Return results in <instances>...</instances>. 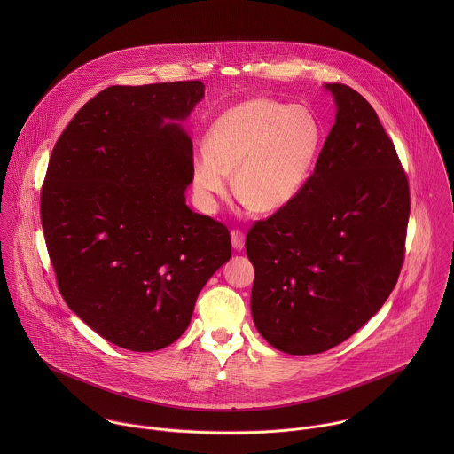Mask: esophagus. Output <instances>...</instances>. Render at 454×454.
<instances>
[{
	"instance_id": "obj_1",
	"label": "esophagus",
	"mask_w": 454,
	"mask_h": 454,
	"mask_svg": "<svg viewBox=\"0 0 454 454\" xmlns=\"http://www.w3.org/2000/svg\"><path fill=\"white\" fill-rule=\"evenodd\" d=\"M231 238H232V248L238 250V252H241V250L245 248V234H243V231L234 229V231L231 232Z\"/></svg>"
}]
</instances>
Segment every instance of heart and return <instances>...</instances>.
<instances>
[{
    "instance_id": "b5f03b06",
    "label": "heart",
    "mask_w": 454,
    "mask_h": 454,
    "mask_svg": "<svg viewBox=\"0 0 454 454\" xmlns=\"http://www.w3.org/2000/svg\"><path fill=\"white\" fill-rule=\"evenodd\" d=\"M322 145V124L309 108L272 98L247 99L213 122L206 148L195 152V195L213 209L234 171V192L243 202L260 213L281 209L309 180Z\"/></svg>"
}]
</instances>
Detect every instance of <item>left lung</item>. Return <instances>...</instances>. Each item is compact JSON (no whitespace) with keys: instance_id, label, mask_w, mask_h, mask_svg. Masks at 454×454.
<instances>
[{"instance_id":"1","label":"left lung","mask_w":454,"mask_h":454,"mask_svg":"<svg viewBox=\"0 0 454 454\" xmlns=\"http://www.w3.org/2000/svg\"><path fill=\"white\" fill-rule=\"evenodd\" d=\"M335 124L302 191L247 234L252 315L288 355L326 351L367 324L396 285L411 211L407 175L374 108L326 85Z\"/></svg>"}]
</instances>
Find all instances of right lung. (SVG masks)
Wrapping results in <instances>:
<instances>
[{"mask_svg":"<svg viewBox=\"0 0 454 454\" xmlns=\"http://www.w3.org/2000/svg\"><path fill=\"white\" fill-rule=\"evenodd\" d=\"M202 96L199 80L106 87L66 126L42 185V227L66 304L130 351L175 342L232 254L229 229L184 195L194 155L176 121Z\"/></svg>","mask_w":454,"mask_h":454,"instance_id":"add662e5","label":"right lung"}]
</instances>
